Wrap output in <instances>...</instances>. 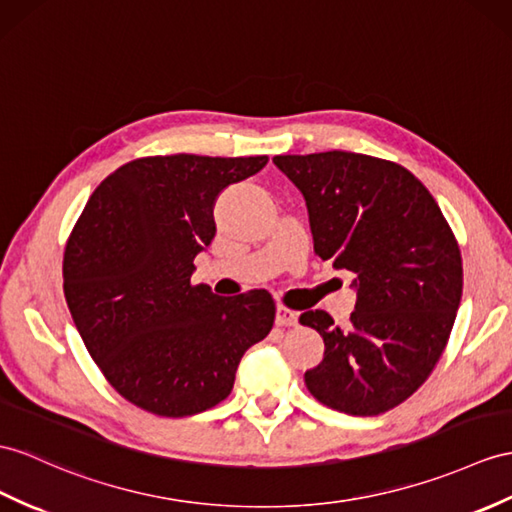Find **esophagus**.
<instances>
[{"mask_svg":"<svg viewBox=\"0 0 512 512\" xmlns=\"http://www.w3.org/2000/svg\"><path fill=\"white\" fill-rule=\"evenodd\" d=\"M276 323H278V326H295V323H297V313H295V310H291V308H286V306H278V310H276Z\"/></svg>","mask_w":512,"mask_h":512,"instance_id":"34e87169","label":"esophagus"}]
</instances>
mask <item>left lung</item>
Segmentation results:
<instances>
[{
	"label": "left lung",
	"mask_w": 512,
	"mask_h": 512,
	"mask_svg": "<svg viewBox=\"0 0 512 512\" xmlns=\"http://www.w3.org/2000/svg\"><path fill=\"white\" fill-rule=\"evenodd\" d=\"M302 191L315 254L354 273L350 326L306 310L326 350L304 373L310 395L371 417L408 400L445 350L463 297V258L439 204L413 173L354 152L276 156Z\"/></svg>",
	"instance_id": "obj_1"
}]
</instances>
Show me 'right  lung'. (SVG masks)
Listing matches in <instances>:
<instances>
[{"label":"right lung","instance_id":"right-lung-1","mask_svg":"<svg viewBox=\"0 0 512 512\" xmlns=\"http://www.w3.org/2000/svg\"><path fill=\"white\" fill-rule=\"evenodd\" d=\"M267 156L136 158L97 186L65 247L62 289L91 358L121 397L160 417L226 400L236 367L276 319L265 289L219 297L191 284L226 186Z\"/></svg>","mask_w":512,"mask_h":512}]
</instances>
